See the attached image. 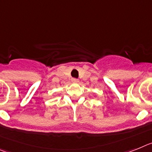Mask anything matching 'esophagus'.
I'll use <instances>...</instances> for the list:
<instances>
[{
	"label": "esophagus",
	"mask_w": 152,
	"mask_h": 152,
	"mask_svg": "<svg viewBox=\"0 0 152 152\" xmlns=\"http://www.w3.org/2000/svg\"><path fill=\"white\" fill-rule=\"evenodd\" d=\"M72 83H79V80H77V79H75V78H72Z\"/></svg>",
	"instance_id": "1"
}]
</instances>
